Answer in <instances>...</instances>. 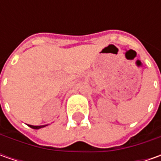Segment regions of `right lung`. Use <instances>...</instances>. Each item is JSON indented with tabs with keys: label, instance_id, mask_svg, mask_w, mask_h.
Returning a JSON list of instances; mask_svg holds the SVG:
<instances>
[{
	"label": "right lung",
	"instance_id": "1",
	"mask_svg": "<svg viewBox=\"0 0 161 161\" xmlns=\"http://www.w3.org/2000/svg\"><path fill=\"white\" fill-rule=\"evenodd\" d=\"M28 126L33 128V129H40V128H43V127H46L47 125H28Z\"/></svg>",
	"mask_w": 161,
	"mask_h": 161
}]
</instances>
